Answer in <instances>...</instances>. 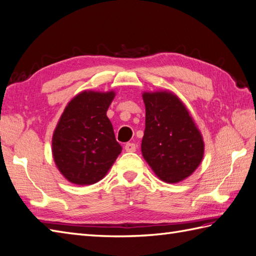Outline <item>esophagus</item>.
<instances>
[{
  "mask_svg": "<svg viewBox=\"0 0 256 256\" xmlns=\"http://www.w3.org/2000/svg\"><path fill=\"white\" fill-rule=\"evenodd\" d=\"M124 148L126 152H135L136 150V145L134 143H126L124 146Z\"/></svg>",
  "mask_w": 256,
  "mask_h": 256,
  "instance_id": "34e87169",
  "label": "esophagus"
}]
</instances>
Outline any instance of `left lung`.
Wrapping results in <instances>:
<instances>
[{"label":"left lung","instance_id":"obj_1","mask_svg":"<svg viewBox=\"0 0 256 256\" xmlns=\"http://www.w3.org/2000/svg\"><path fill=\"white\" fill-rule=\"evenodd\" d=\"M142 155L162 182L189 177L202 160L204 143L187 108L170 91L144 92Z\"/></svg>","mask_w":256,"mask_h":256}]
</instances>
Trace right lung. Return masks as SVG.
Returning a JSON list of instances; mask_svg holds the SVG:
<instances>
[{"mask_svg": "<svg viewBox=\"0 0 256 256\" xmlns=\"http://www.w3.org/2000/svg\"><path fill=\"white\" fill-rule=\"evenodd\" d=\"M114 96V91H82L64 108L52 135V156L70 182L84 186L101 180L121 153L106 116Z\"/></svg>", "mask_w": 256, "mask_h": 256, "instance_id": "add662e5", "label": "right lung"}]
</instances>
